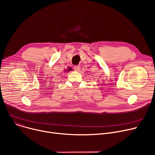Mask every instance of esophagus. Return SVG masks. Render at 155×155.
<instances>
[{"instance_id":"obj_1","label":"esophagus","mask_w":155,"mask_h":155,"mask_svg":"<svg viewBox=\"0 0 155 155\" xmlns=\"http://www.w3.org/2000/svg\"><path fill=\"white\" fill-rule=\"evenodd\" d=\"M74 70H75L76 71H80V65H77V66H75V67H74Z\"/></svg>"}]
</instances>
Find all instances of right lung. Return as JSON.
<instances>
[{
	"instance_id": "add662e5",
	"label": "right lung",
	"mask_w": 155,
	"mask_h": 155,
	"mask_svg": "<svg viewBox=\"0 0 155 155\" xmlns=\"http://www.w3.org/2000/svg\"><path fill=\"white\" fill-rule=\"evenodd\" d=\"M71 70H72V68H71V67H68V69L66 70L67 72L68 71H71Z\"/></svg>"
}]
</instances>
